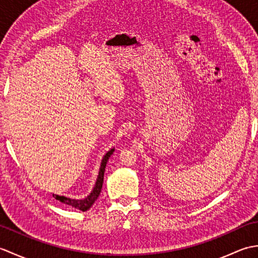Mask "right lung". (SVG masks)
Listing matches in <instances>:
<instances>
[{
  "label": "right lung",
  "mask_w": 258,
  "mask_h": 258,
  "mask_svg": "<svg viewBox=\"0 0 258 258\" xmlns=\"http://www.w3.org/2000/svg\"><path fill=\"white\" fill-rule=\"evenodd\" d=\"M114 147L113 149L109 150L105 155L103 156L102 158V162H101V166H100V171H98V175H97V178H96V182L94 187H93L91 193L87 195L85 199H82V200H76V199H71V197H67V196H61V195H57V194H53V197L55 200L62 202L63 204H67L70 205L72 207L78 208V210L82 211V212H86L87 210H90L92 207V205L94 204V202L97 200L98 195L101 194V190L103 187V179H104V172H105V167H106V164L108 158L111 157V155L113 154L114 152Z\"/></svg>",
  "instance_id": "right-lung-1"
}]
</instances>
